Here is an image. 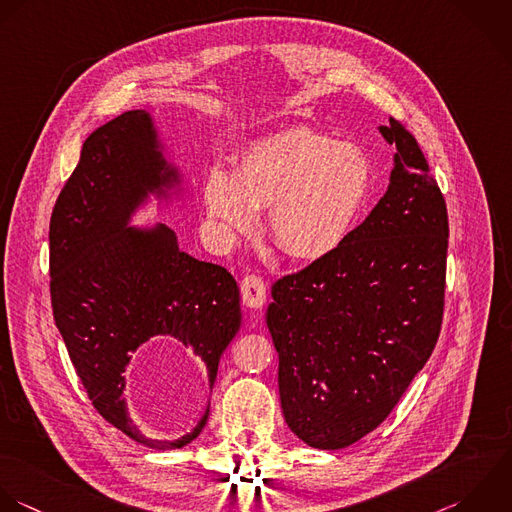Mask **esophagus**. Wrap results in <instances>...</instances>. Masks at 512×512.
Here are the masks:
<instances>
[{
    "mask_svg": "<svg viewBox=\"0 0 512 512\" xmlns=\"http://www.w3.org/2000/svg\"><path fill=\"white\" fill-rule=\"evenodd\" d=\"M241 299L251 309H261L267 299V285L259 275H247L241 283Z\"/></svg>",
    "mask_w": 512,
    "mask_h": 512,
    "instance_id": "1",
    "label": "esophagus"
}]
</instances>
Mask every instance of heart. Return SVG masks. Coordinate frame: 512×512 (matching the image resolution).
Segmentation results:
<instances>
[{"instance_id": "b5f03b06", "label": "heart", "mask_w": 512, "mask_h": 512, "mask_svg": "<svg viewBox=\"0 0 512 512\" xmlns=\"http://www.w3.org/2000/svg\"><path fill=\"white\" fill-rule=\"evenodd\" d=\"M371 185L373 161L359 145L293 127L255 141L235 173L211 169L203 203L227 241L255 231V211H267V233L283 255L319 261L345 243Z\"/></svg>"}]
</instances>
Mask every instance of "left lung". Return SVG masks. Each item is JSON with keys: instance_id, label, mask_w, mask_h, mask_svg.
I'll list each match as a JSON object with an SVG mask.
<instances>
[{"instance_id": "8db88e82", "label": "left lung", "mask_w": 512, "mask_h": 512, "mask_svg": "<svg viewBox=\"0 0 512 512\" xmlns=\"http://www.w3.org/2000/svg\"><path fill=\"white\" fill-rule=\"evenodd\" d=\"M379 131L397 149L385 195L337 251L279 279L267 309L285 421L323 451L389 417L443 323L447 205L405 125Z\"/></svg>"}]
</instances>
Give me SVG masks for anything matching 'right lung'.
<instances>
[{
	"instance_id": "right-lung-1",
	"label": "right lung",
	"mask_w": 512,
	"mask_h": 512,
	"mask_svg": "<svg viewBox=\"0 0 512 512\" xmlns=\"http://www.w3.org/2000/svg\"><path fill=\"white\" fill-rule=\"evenodd\" d=\"M179 185L151 115L125 111L85 139L49 223L53 319L75 373L107 423L157 451L195 441L209 405L191 433L147 439L123 397L131 357L149 339L171 337L213 389L219 359L241 327L239 287L225 267L181 251L161 223L129 227L149 195L167 201Z\"/></svg>"
}]
</instances>
